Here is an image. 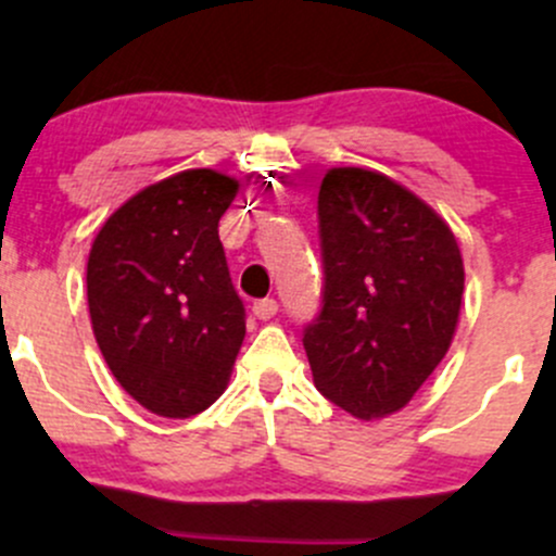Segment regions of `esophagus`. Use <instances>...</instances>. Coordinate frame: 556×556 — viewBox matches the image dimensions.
I'll return each instance as SVG.
<instances>
[{
    "instance_id": "obj_1",
    "label": "esophagus",
    "mask_w": 556,
    "mask_h": 556,
    "mask_svg": "<svg viewBox=\"0 0 556 556\" xmlns=\"http://www.w3.org/2000/svg\"><path fill=\"white\" fill-rule=\"evenodd\" d=\"M277 311H279V303L274 298H264V300H256V303H253V314H256V318H274L277 316Z\"/></svg>"
}]
</instances>
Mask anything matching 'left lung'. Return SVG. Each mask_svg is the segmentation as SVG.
Masks as SVG:
<instances>
[{"instance_id": "8db88e82", "label": "left lung", "mask_w": 556, "mask_h": 556, "mask_svg": "<svg viewBox=\"0 0 556 556\" xmlns=\"http://www.w3.org/2000/svg\"><path fill=\"white\" fill-rule=\"evenodd\" d=\"M321 311L303 329L318 392L361 420L410 402L442 363L465 269L446 222L387 175L334 167L318 190Z\"/></svg>"}]
</instances>
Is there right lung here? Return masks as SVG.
<instances>
[{
    "mask_svg": "<svg viewBox=\"0 0 556 556\" xmlns=\"http://www.w3.org/2000/svg\"><path fill=\"white\" fill-rule=\"evenodd\" d=\"M238 180L185 169L149 185L96 235L86 287L96 342L146 410L190 418L227 389L245 337L219 219Z\"/></svg>",
    "mask_w": 556,
    "mask_h": 556,
    "instance_id": "1",
    "label": "right lung"
}]
</instances>
